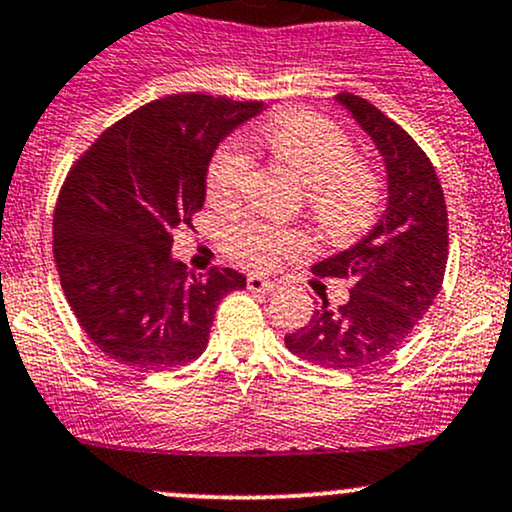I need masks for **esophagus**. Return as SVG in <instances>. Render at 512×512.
<instances>
[{
    "label": "esophagus",
    "instance_id": "obj_1",
    "mask_svg": "<svg viewBox=\"0 0 512 512\" xmlns=\"http://www.w3.org/2000/svg\"><path fill=\"white\" fill-rule=\"evenodd\" d=\"M274 287H277V284L270 282V279L257 277V274H250V277H247V289H250V292H262V294H267V292H272Z\"/></svg>",
    "mask_w": 512,
    "mask_h": 512
}]
</instances>
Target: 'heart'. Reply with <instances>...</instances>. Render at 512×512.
<instances>
[{
	"instance_id": "obj_1",
	"label": "heart",
	"mask_w": 512,
	"mask_h": 512,
	"mask_svg": "<svg viewBox=\"0 0 512 512\" xmlns=\"http://www.w3.org/2000/svg\"><path fill=\"white\" fill-rule=\"evenodd\" d=\"M267 147L306 181V201L316 223L333 238H351L370 228L383 198V184L373 164L355 157L353 142L324 115L292 110L262 129ZM252 176V154L240 139H230L213 154L208 166V196L218 203L238 201ZM225 247L235 260L255 270H267L282 257L306 250L297 230L267 223L238 225L225 235Z\"/></svg>"
}]
</instances>
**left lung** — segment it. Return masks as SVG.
I'll return each mask as SVG.
<instances>
[{"label": "left lung", "mask_w": 512, "mask_h": 512, "mask_svg": "<svg viewBox=\"0 0 512 512\" xmlns=\"http://www.w3.org/2000/svg\"><path fill=\"white\" fill-rule=\"evenodd\" d=\"M373 139L387 174V208L363 240L316 262L311 272L351 282L338 309L328 299L284 343L294 355L333 370L368 368L402 346L444 282L449 218L432 161L410 134L368 100L336 95Z\"/></svg>", "instance_id": "8db88e82"}]
</instances>
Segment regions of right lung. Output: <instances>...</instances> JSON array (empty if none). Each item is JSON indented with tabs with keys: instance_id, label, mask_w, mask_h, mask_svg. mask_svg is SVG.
Listing matches in <instances>:
<instances>
[{
	"instance_id": "add662e5",
	"label": "right lung",
	"mask_w": 512,
	"mask_h": 512,
	"mask_svg": "<svg viewBox=\"0 0 512 512\" xmlns=\"http://www.w3.org/2000/svg\"><path fill=\"white\" fill-rule=\"evenodd\" d=\"M262 110L196 93L154 100L105 129L66 176L53 215L58 277L78 324L117 363H191L220 299L245 287L230 267L196 277L171 245L203 208L218 144Z\"/></svg>"
}]
</instances>
